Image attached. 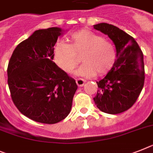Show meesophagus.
<instances>
[{"label":"esophagus","instance_id":"1","mask_svg":"<svg viewBox=\"0 0 153 153\" xmlns=\"http://www.w3.org/2000/svg\"><path fill=\"white\" fill-rule=\"evenodd\" d=\"M76 83H77V85H78V86L82 87L83 85H85V82L84 79H77Z\"/></svg>","mask_w":153,"mask_h":153}]
</instances>
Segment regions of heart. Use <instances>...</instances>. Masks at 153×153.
Listing matches in <instances>:
<instances>
[{"mask_svg": "<svg viewBox=\"0 0 153 153\" xmlns=\"http://www.w3.org/2000/svg\"><path fill=\"white\" fill-rule=\"evenodd\" d=\"M71 43H57L53 59L65 72L69 73L76 67L82 55L83 64L74 71L78 76L92 77L108 73L116 61L117 53L114 45L103 37L87 29L72 33Z\"/></svg>", "mask_w": 153, "mask_h": 153, "instance_id": "b5f03b06", "label": "heart"}]
</instances>
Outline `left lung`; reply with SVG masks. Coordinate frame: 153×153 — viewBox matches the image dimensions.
Segmentation results:
<instances>
[{
	"instance_id": "8db88e82",
	"label": "left lung",
	"mask_w": 153,
	"mask_h": 153,
	"mask_svg": "<svg viewBox=\"0 0 153 153\" xmlns=\"http://www.w3.org/2000/svg\"><path fill=\"white\" fill-rule=\"evenodd\" d=\"M93 28L108 36L117 52L111 70L96 82L99 89L93 100L102 112L120 114L134 105L142 90L145 82L143 53L135 39L117 26L100 23Z\"/></svg>"
}]
</instances>
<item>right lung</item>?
<instances>
[{
    "instance_id": "obj_1",
    "label": "right lung",
    "mask_w": 153,
    "mask_h": 153,
    "mask_svg": "<svg viewBox=\"0 0 153 153\" xmlns=\"http://www.w3.org/2000/svg\"><path fill=\"white\" fill-rule=\"evenodd\" d=\"M65 30L39 29L18 45L7 66V84L13 102L36 122L56 124L69 114L78 86L53 62L54 46Z\"/></svg>"
}]
</instances>
